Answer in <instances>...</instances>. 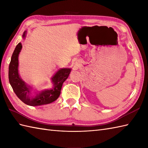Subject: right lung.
I'll list each match as a JSON object with an SVG mask.
<instances>
[{
  "label": "right lung",
  "instance_id": "right-lung-1",
  "mask_svg": "<svg viewBox=\"0 0 148 148\" xmlns=\"http://www.w3.org/2000/svg\"><path fill=\"white\" fill-rule=\"evenodd\" d=\"M27 32H24L23 39L26 37ZM21 49V43L19 42L12 53L9 66V81L14 92L22 102L30 106L48 104L55 101L60 95L62 84L68 78L71 69H60L51 78L52 88L37 91L32 94L33 87L23 81L19 74L18 57Z\"/></svg>",
  "mask_w": 148,
  "mask_h": 148
}]
</instances>
